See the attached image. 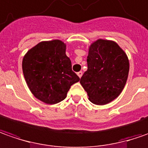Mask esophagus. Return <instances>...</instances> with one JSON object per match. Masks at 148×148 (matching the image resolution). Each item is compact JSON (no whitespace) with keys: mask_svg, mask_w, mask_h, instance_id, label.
Segmentation results:
<instances>
[{"mask_svg":"<svg viewBox=\"0 0 148 148\" xmlns=\"http://www.w3.org/2000/svg\"><path fill=\"white\" fill-rule=\"evenodd\" d=\"M77 74H78V77L81 78V77L82 76V71H79V72H78V73H77Z\"/></svg>","mask_w":148,"mask_h":148,"instance_id":"obj_1","label":"esophagus"}]
</instances>
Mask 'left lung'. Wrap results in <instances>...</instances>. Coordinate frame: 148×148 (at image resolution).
Listing matches in <instances>:
<instances>
[{
	"mask_svg": "<svg viewBox=\"0 0 148 148\" xmlns=\"http://www.w3.org/2000/svg\"><path fill=\"white\" fill-rule=\"evenodd\" d=\"M87 70L80 79L89 100L103 105L115 99L124 88L129 74V60L118 45L98 40L89 48Z\"/></svg>",
	"mask_w": 148,
	"mask_h": 148,
	"instance_id": "1",
	"label": "left lung"
}]
</instances>
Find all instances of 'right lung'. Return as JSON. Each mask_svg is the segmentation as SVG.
<instances>
[{
    "label": "right lung",
    "mask_w": 148,
    "mask_h": 148,
    "mask_svg": "<svg viewBox=\"0 0 148 148\" xmlns=\"http://www.w3.org/2000/svg\"><path fill=\"white\" fill-rule=\"evenodd\" d=\"M23 71L32 94L49 104L62 101L80 80L72 70L66 45L58 40L40 42L30 49L23 60Z\"/></svg>",
    "instance_id": "right-lung-1"
}]
</instances>
